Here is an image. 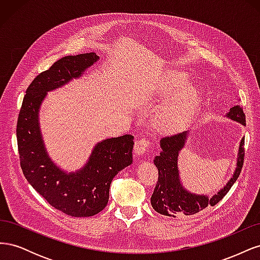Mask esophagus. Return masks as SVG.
I'll use <instances>...</instances> for the list:
<instances>
[{"instance_id":"esophagus-1","label":"esophagus","mask_w":260,"mask_h":260,"mask_svg":"<svg viewBox=\"0 0 260 260\" xmlns=\"http://www.w3.org/2000/svg\"><path fill=\"white\" fill-rule=\"evenodd\" d=\"M149 147H151V142H148L146 139H140L136 142L135 152L138 155H143L146 151H148Z\"/></svg>"}]
</instances>
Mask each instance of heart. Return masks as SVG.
I'll return each mask as SVG.
<instances>
[{
    "label": "heart",
    "mask_w": 260,
    "mask_h": 260,
    "mask_svg": "<svg viewBox=\"0 0 260 260\" xmlns=\"http://www.w3.org/2000/svg\"><path fill=\"white\" fill-rule=\"evenodd\" d=\"M185 82L183 74H176L166 86L165 94L170 95L182 88ZM199 105V96L196 91L191 88L185 89L182 94L174 101L160 107L154 117V123L164 131L179 130L191 120Z\"/></svg>",
    "instance_id": "b5f03b06"
}]
</instances>
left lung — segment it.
<instances>
[{"label":"left lung","instance_id":"obj_1","mask_svg":"<svg viewBox=\"0 0 260 260\" xmlns=\"http://www.w3.org/2000/svg\"><path fill=\"white\" fill-rule=\"evenodd\" d=\"M230 119L238 121L243 125H246L245 114L243 112L242 105H235L230 108L226 114ZM187 138V133H177V135L165 137L160 140L161 151L158 156L155 157L154 164L158 169V181L154 188L151 198L153 208L161 215L176 217L180 214L185 216L195 215L205 209L208 205L215 206L221 201L226 193L230 191L231 186L238 180L244 162V138L241 140L237 168L234 174L223 188L209 199L207 195H198L186 191L181 184L178 169V155L183 148Z\"/></svg>","mask_w":260,"mask_h":260}]
</instances>
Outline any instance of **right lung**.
<instances>
[{"mask_svg": "<svg viewBox=\"0 0 260 260\" xmlns=\"http://www.w3.org/2000/svg\"><path fill=\"white\" fill-rule=\"evenodd\" d=\"M99 59L95 53L65 56L38 75L23 98L17 120V144L23 176L51 206L72 217H90L103 210L114 177L132 164L133 137L124 135L99 142L84 167L60 170L48 155L39 125V108L49 91L80 77Z\"/></svg>", "mask_w": 260, "mask_h": 260, "instance_id": "obj_1", "label": "right lung"}]
</instances>
